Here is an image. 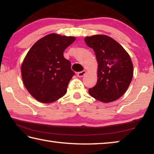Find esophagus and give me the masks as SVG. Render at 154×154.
I'll use <instances>...</instances> for the list:
<instances>
[{
    "mask_svg": "<svg viewBox=\"0 0 154 154\" xmlns=\"http://www.w3.org/2000/svg\"><path fill=\"white\" fill-rule=\"evenodd\" d=\"M85 73H86V71H82L78 72V73H77V76L79 77H82L84 76Z\"/></svg>",
    "mask_w": 154,
    "mask_h": 154,
    "instance_id": "esophagus-1",
    "label": "esophagus"
}]
</instances>
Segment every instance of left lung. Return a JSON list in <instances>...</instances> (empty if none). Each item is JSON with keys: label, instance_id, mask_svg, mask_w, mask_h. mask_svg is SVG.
<instances>
[{"label": "left lung", "instance_id": "obj_1", "mask_svg": "<svg viewBox=\"0 0 154 154\" xmlns=\"http://www.w3.org/2000/svg\"><path fill=\"white\" fill-rule=\"evenodd\" d=\"M95 52L98 80L89 89L91 96L103 103L116 100L126 92L133 76V64L123 47L110 36L96 35L85 38Z\"/></svg>", "mask_w": 154, "mask_h": 154}]
</instances>
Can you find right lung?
I'll list each match as a JSON object with an SVG mask.
<instances>
[{"label":"right lung","mask_w":154,"mask_h":154,"mask_svg":"<svg viewBox=\"0 0 154 154\" xmlns=\"http://www.w3.org/2000/svg\"><path fill=\"white\" fill-rule=\"evenodd\" d=\"M75 41L74 36L52 33L36 41L28 51L21 66L22 77L36 100L50 103L66 94L75 72L63 54Z\"/></svg>","instance_id":"1"}]
</instances>
